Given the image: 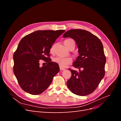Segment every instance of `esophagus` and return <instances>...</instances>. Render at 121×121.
I'll use <instances>...</instances> for the list:
<instances>
[{"label": "esophagus", "instance_id": "1", "mask_svg": "<svg viewBox=\"0 0 121 121\" xmlns=\"http://www.w3.org/2000/svg\"><path fill=\"white\" fill-rule=\"evenodd\" d=\"M60 70H64V69H65L64 68L60 67Z\"/></svg>", "mask_w": 121, "mask_h": 121}]
</instances>
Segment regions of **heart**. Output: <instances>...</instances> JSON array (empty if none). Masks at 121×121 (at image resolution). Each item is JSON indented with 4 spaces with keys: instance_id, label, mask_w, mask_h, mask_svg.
Instances as JSON below:
<instances>
[{
    "instance_id": "heart-1",
    "label": "heart",
    "mask_w": 121,
    "mask_h": 121,
    "mask_svg": "<svg viewBox=\"0 0 121 121\" xmlns=\"http://www.w3.org/2000/svg\"><path fill=\"white\" fill-rule=\"evenodd\" d=\"M72 39H67L64 41V44L66 47H68V45L69 42L70 41H72ZM54 45H52L50 49V53H53L54 52ZM53 61L56 62V63L60 65V66L62 67H65L67 66L68 65H70L72 63V58L70 57H60V56H57L55 57L53 59Z\"/></svg>"
}]
</instances>
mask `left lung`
<instances>
[{
    "label": "left lung",
    "instance_id": "left-lung-1",
    "mask_svg": "<svg viewBox=\"0 0 121 121\" xmlns=\"http://www.w3.org/2000/svg\"><path fill=\"white\" fill-rule=\"evenodd\" d=\"M63 37L74 39L79 49V56L73 65L79 72L69 69L72 73L67 82L69 89L80 96L92 93L105 75L106 57L102 42L95 35L80 29L69 30Z\"/></svg>",
    "mask_w": 121,
    "mask_h": 121
}]
</instances>
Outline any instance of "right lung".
Returning a JSON list of instances; mask_svg holds the SVG:
<instances>
[{
  "label": "right lung",
  "instance_id": "right-lung-1",
  "mask_svg": "<svg viewBox=\"0 0 121 121\" xmlns=\"http://www.w3.org/2000/svg\"><path fill=\"white\" fill-rule=\"evenodd\" d=\"M64 30H39L21 39L13 53V71L21 88L32 95L44 92L60 71L58 65L50 60V49ZM47 62L40 67L39 60Z\"/></svg>",
  "mask_w": 121,
  "mask_h": 121
}]
</instances>
